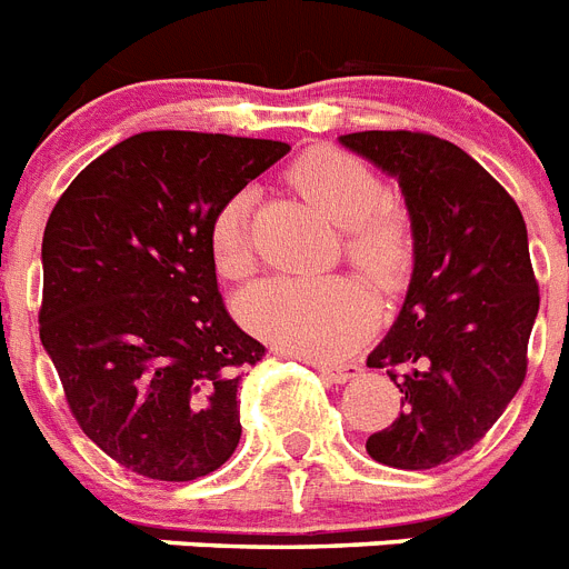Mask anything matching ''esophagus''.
<instances>
[{
    "mask_svg": "<svg viewBox=\"0 0 569 569\" xmlns=\"http://www.w3.org/2000/svg\"><path fill=\"white\" fill-rule=\"evenodd\" d=\"M317 368L325 380H331V382H351L362 373V368H359L357 362H348V366H317Z\"/></svg>",
    "mask_w": 569,
    "mask_h": 569,
    "instance_id": "obj_1",
    "label": "esophagus"
}]
</instances>
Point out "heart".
<instances>
[{"label":"heart","mask_w":569,"mask_h":569,"mask_svg":"<svg viewBox=\"0 0 569 569\" xmlns=\"http://www.w3.org/2000/svg\"><path fill=\"white\" fill-rule=\"evenodd\" d=\"M293 187L328 221L342 227V250L359 273L388 288L409 261V230L391 203H382V181L371 167L342 149H310L290 169ZM252 192L241 189L212 216L210 252L224 279L250 276L256 256L250 238ZM250 331L279 348L313 359L353 351L371 325V305L351 279H290L276 276L238 299Z\"/></svg>","instance_id":"obj_1"}]
</instances>
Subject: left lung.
<instances>
[{
    "mask_svg": "<svg viewBox=\"0 0 569 569\" xmlns=\"http://www.w3.org/2000/svg\"><path fill=\"white\" fill-rule=\"evenodd\" d=\"M339 143L397 178L415 238L409 293L368 368H388L400 417L366 440L395 469H435L472 449L527 377L538 317L527 224L507 189L460 146L423 132Z\"/></svg>",
    "mask_w": 569,
    "mask_h": 569,
    "instance_id": "1",
    "label": "left lung"
}]
</instances>
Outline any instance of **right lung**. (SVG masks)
Instances as JSON below:
<instances>
[{
	"label": "right lung",
	"instance_id": "obj_1",
	"mask_svg": "<svg viewBox=\"0 0 569 569\" xmlns=\"http://www.w3.org/2000/svg\"><path fill=\"white\" fill-rule=\"evenodd\" d=\"M288 152L140 132L91 160L48 218L42 348L86 437L143 478H203L241 440L238 386L264 345L227 313L210 224Z\"/></svg>",
	"mask_w": 569,
	"mask_h": 569
}]
</instances>
